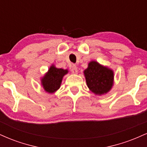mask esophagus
<instances>
[{
	"mask_svg": "<svg viewBox=\"0 0 147 147\" xmlns=\"http://www.w3.org/2000/svg\"><path fill=\"white\" fill-rule=\"evenodd\" d=\"M70 70L73 74H77V72H78V70H77V65H75V64H72L71 68H70Z\"/></svg>",
	"mask_w": 147,
	"mask_h": 147,
	"instance_id": "34e87169",
	"label": "esophagus"
}]
</instances>
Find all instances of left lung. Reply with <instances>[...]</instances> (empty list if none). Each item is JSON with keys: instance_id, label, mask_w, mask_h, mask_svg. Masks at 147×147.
<instances>
[{"instance_id": "8db88e82", "label": "left lung", "mask_w": 147, "mask_h": 147, "mask_svg": "<svg viewBox=\"0 0 147 147\" xmlns=\"http://www.w3.org/2000/svg\"><path fill=\"white\" fill-rule=\"evenodd\" d=\"M84 73L88 87L95 95H104L112 88L114 72L111 69L92 61Z\"/></svg>"}]
</instances>
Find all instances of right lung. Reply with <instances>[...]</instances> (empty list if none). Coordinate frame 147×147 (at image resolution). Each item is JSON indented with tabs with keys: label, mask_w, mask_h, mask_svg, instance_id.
Here are the masks:
<instances>
[{
	"label": "right lung",
	"mask_w": 147,
	"mask_h": 147,
	"mask_svg": "<svg viewBox=\"0 0 147 147\" xmlns=\"http://www.w3.org/2000/svg\"><path fill=\"white\" fill-rule=\"evenodd\" d=\"M68 72V70L57 68L52 65L48 72L42 77L41 80L42 86L46 92L54 93L59 88L63 76Z\"/></svg>",
	"instance_id": "right-lung-1"
}]
</instances>
